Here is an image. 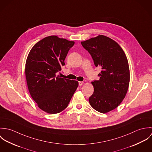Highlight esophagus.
<instances>
[{
	"label": "esophagus",
	"mask_w": 152,
	"mask_h": 152,
	"mask_svg": "<svg viewBox=\"0 0 152 152\" xmlns=\"http://www.w3.org/2000/svg\"><path fill=\"white\" fill-rule=\"evenodd\" d=\"M84 83L83 81H79V86H83L84 84Z\"/></svg>",
	"instance_id": "esophagus-1"
}]
</instances>
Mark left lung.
Here are the masks:
<instances>
[{
    "mask_svg": "<svg viewBox=\"0 0 152 152\" xmlns=\"http://www.w3.org/2000/svg\"><path fill=\"white\" fill-rule=\"evenodd\" d=\"M81 44L91 55L95 65L102 69L99 80L91 82L94 91L89 104L98 112L107 113L121 104L128 92L130 71L127 57L118 44L104 35Z\"/></svg>",
    "mask_w": 152,
    "mask_h": 152,
    "instance_id": "1",
    "label": "left lung"
}]
</instances>
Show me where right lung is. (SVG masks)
<instances>
[{
	"instance_id": "obj_1",
	"label": "right lung",
	"mask_w": 152,
	"mask_h": 152,
	"mask_svg": "<svg viewBox=\"0 0 152 152\" xmlns=\"http://www.w3.org/2000/svg\"><path fill=\"white\" fill-rule=\"evenodd\" d=\"M74 42L50 36L35 44L25 65L27 87L33 99L44 112L58 113L65 109L78 86V82L63 78L56 72Z\"/></svg>"
}]
</instances>
